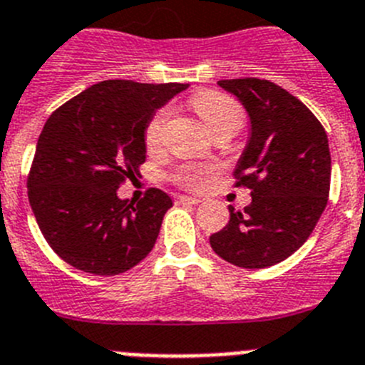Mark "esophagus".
<instances>
[{
  "label": "esophagus",
  "mask_w": 365,
  "mask_h": 365,
  "mask_svg": "<svg viewBox=\"0 0 365 365\" xmlns=\"http://www.w3.org/2000/svg\"><path fill=\"white\" fill-rule=\"evenodd\" d=\"M177 201L186 202V205H199V202H201V199L190 197V195H179V197H177Z\"/></svg>",
  "instance_id": "34e87169"
}]
</instances>
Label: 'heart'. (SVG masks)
<instances>
[{"instance_id": "1", "label": "heart", "mask_w": 365, "mask_h": 365, "mask_svg": "<svg viewBox=\"0 0 365 365\" xmlns=\"http://www.w3.org/2000/svg\"><path fill=\"white\" fill-rule=\"evenodd\" d=\"M192 108L193 111L197 113L199 118L205 122V125L214 137L219 133H230L234 137L241 130V125H243V109H241V106L232 96L225 95V93H197L192 98ZM168 117H170V111L168 109H160L148 122L146 131H144V140H146V146L150 150H155V148H159L163 144ZM179 179L185 180L186 185H199L201 172L192 170V168H185L179 173Z\"/></svg>"}]
</instances>
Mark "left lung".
Returning <instances> with one entry per match:
<instances>
[{"instance_id":"obj_1","label":"left lung","mask_w":365,"mask_h":365,"mask_svg":"<svg viewBox=\"0 0 365 365\" xmlns=\"http://www.w3.org/2000/svg\"><path fill=\"white\" fill-rule=\"evenodd\" d=\"M243 104L250 137L235 164V186L250 188L243 212L210 235L214 252L243 269H265L294 254L327 206L331 153L324 125L303 102L269 80H219Z\"/></svg>"}]
</instances>
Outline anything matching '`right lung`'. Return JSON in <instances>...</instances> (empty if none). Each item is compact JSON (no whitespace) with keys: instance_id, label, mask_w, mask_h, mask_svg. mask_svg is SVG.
<instances>
[{"instance_id":"obj_1","label":"right lung","mask_w":365,"mask_h":365,"mask_svg":"<svg viewBox=\"0 0 365 365\" xmlns=\"http://www.w3.org/2000/svg\"><path fill=\"white\" fill-rule=\"evenodd\" d=\"M188 83L106 80L47 118L29 173L41 234L66 263L96 276L125 272L151 252L172 199L150 188L138 202L117 190L146 160L148 122Z\"/></svg>"}]
</instances>
